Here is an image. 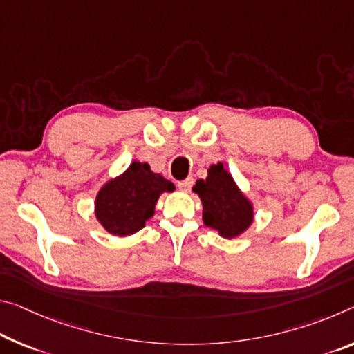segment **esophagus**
<instances>
[{
    "label": "esophagus",
    "instance_id": "obj_1",
    "mask_svg": "<svg viewBox=\"0 0 354 354\" xmlns=\"http://www.w3.org/2000/svg\"><path fill=\"white\" fill-rule=\"evenodd\" d=\"M194 186V178H187L184 181L178 183V189L183 190V192H190V189Z\"/></svg>",
    "mask_w": 354,
    "mask_h": 354
}]
</instances>
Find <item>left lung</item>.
<instances>
[{
    "mask_svg": "<svg viewBox=\"0 0 354 354\" xmlns=\"http://www.w3.org/2000/svg\"><path fill=\"white\" fill-rule=\"evenodd\" d=\"M192 190L203 205L205 225L217 230L222 238H236L254 222V206L222 162L211 165L207 178L198 179Z\"/></svg>",
    "mask_w": 354,
    "mask_h": 354,
    "instance_id": "1",
    "label": "left lung"
}]
</instances>
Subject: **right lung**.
Listing matches in <instances>:
<instances>
[{
  "label": "right lung",
  "mask_w": 354,
  "mask_h": 354,
  "mask_svg": "<svg viewBox=\"0 0 354 354\" xmlns=\"http://www.w3.org/2000/svg\"><path fill=\"white\" fill-rule=\"evenodd\" d=\"M175 186L147 162H132L122 175L106 181L97 192L94 212L106 232L115 236H131L154 216L157 200Z\"/></svg>",
  "instance_id": "right-lung-1"
}]
</instances>
